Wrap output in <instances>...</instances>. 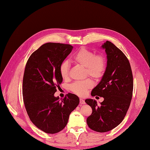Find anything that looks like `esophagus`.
Segmentation results:
<instances>
[{"mask_svg": "<svg viewBox=\"0 0 150 150\" xmlns=\"http://www.w3.org/2000/svg\"><path fill=\"white\" fill-rule=\"evenodd\" d=\"M80 104H85V101L82 99H80Z\"/></svg>", "mask_w": 150, "mask_h": 150, "instance_id": "esophagus-1", "label": "esophagus"}]
</instances>
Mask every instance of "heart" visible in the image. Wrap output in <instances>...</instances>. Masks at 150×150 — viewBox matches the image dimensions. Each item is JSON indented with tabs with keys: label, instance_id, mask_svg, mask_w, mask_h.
<instances>
[{
	"label": "heart",
	"instance_id": "heart-1",
	"mask_svg": "<svg viewBox=\"0 0 150 150\" xmlns=\"http://www.w3.org/2000/svg\"><path fill=\"white\" fill-rule=\"evenodd\" d=\"M72 60L76 64L86 68V74L95 79H100L106 70L105 58L102 54H96L86 48H81L73 56ZM59 73L64 80H66L69 75V64L64 61L59 67ZM93 86V81L87 79L83 81H77L70 85V89L75 94L83 96L87 91Z\"/></svg>",
	"mask_w": 150,
	"mask_h": 150
}]
</instances>
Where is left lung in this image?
I'll return each mask as SVG.
<instances>
[{"label":"left lung","mask_w":150,"mask_h":150,"mask_svg":"<svg viewBox=\"0 0 150 150\" xmlns=\"http://www.w3.org/2000/svg\"><path fill=\"white\" fill-rule=\"evenodd\" d=\"M102 48L107 54V67L91 96L102 97L104 100L100 105L91 99H86L85 102L93 110L86 120L89 127L105 132L118 126L125 118L131 104L134 85L131 65L125 54L109 41Z\"/></svg>","instance_id":"8db88e82"}]
</instances>
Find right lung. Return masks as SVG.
I'll return each mask as SVG.
<instances>
[{
  "mask_svg": "<svg viewBox=\"0 0 150 150\" xmlns=\"http://www.w3.org/2000/svg\"><path fill=\"white\" fill-rule=\"evenodd\" d=\"M72 49L68 44L45 43L30 55L25 65L23 81L24 106L32 123L47 134L62 131L80 102L74 94H67L61 100L54 96L62 82L60 65Z\"/></svg>",
  "mask_w": 150,
  "mask_h": 150,
  "instance_id": "1",
  "label": "right lung"
}]
</instances>
